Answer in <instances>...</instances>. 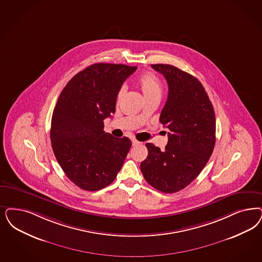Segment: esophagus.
Here are the masks:
<instances>
[{
	"label": "esophagus",
	"mask_w": 262,
	"mask_h": 262,
	"mask_svg": "<svg viewBox=\"0 0 262 262\" xmlns=\"http://www.w3.org/2000/svg\"><path fill=\"white\" fill-rule=\"evenodd\" d=\"M141 142H139V141H137L136 139H133V145H138L140 144Z\"/></svg>",
	"instance_id": "1"
}]
</instances>
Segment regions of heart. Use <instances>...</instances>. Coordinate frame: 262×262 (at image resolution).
<instances>
[{"mask_svg":"<svg viewBox=\"0 0 262 262\" xmlns=\"http://www.w3.org/2000/svg\"><path fill=\"white\" fill-rule=\"evenodd\" d=\"M137 84L139 89L142 92L145 99L155 98V97L161 98L163 93L162 82L160 81L158 76H156L152 72L142 73L137 79ZM124 91H125L124 87H121L119 89L117 93V99H121V97L124 94Z\"/></svg>","mask_w":262,"mask_h":262,"instance_id":"b5f03b06","label":"heart"}]
</instances>
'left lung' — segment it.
I'll use <instances>...</instances> for the list:
<instances>
[{"label":"left lung","mask_w":262,"mask_h":262,"mask_svg":"<svg viewBox=\"0 0 262 262\" xmlns=\"http://www.w3.org/2000/svg\"><path fill=\"white\" fill-rule=\"evenodd\" d=\"M151 67L162 73L168 84V97L160 122L170 133L163 151L153 143H146L148 156L140 169L145 180L155 189L173 193L199 176L213 153L215 111L196 77L171 64Z\"/></svg>","instance_id":"obj_1"}]
</instances>
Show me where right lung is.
<instances>
[{
  "instance_id": "obj_1",
  "label": "right lung",
  "mask_w": 262,
  "mask_h": 262,
  "mask_svg": "<svg viewBox=\"0 0 262 262\" xmlns=\"http://www.w3.org/2000/svg\"><path fill=\"white\" fill-rule=\"evenodd\" d=\"M136 67L94 63L75 74L61 92L53 110L51 145L68 178L82 190L95 191L115 180L132 141L103 130L115 113L117 93Z\"/></svg>"
}]
</instances>
